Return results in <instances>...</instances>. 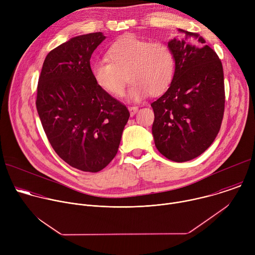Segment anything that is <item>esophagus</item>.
Here are the masks:
<instances>
[{"instance_id":"esophagus-1","label":"esophagus","mask_w":255,"mask_h":255,"mask_svg":"<svg viewBox=\"0 0 255 255\" xmlns=\"http://www.w3.org/2000/svg\"><path fill=\"white\" fill-rule=\"evenodd\" d=\"M128 109H129V112H130L131 116H133L138 111V107H136V106H131Z\"/></svg>"}]
</instances>
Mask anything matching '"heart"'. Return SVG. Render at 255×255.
<instances>
[{"instance_id":"obj_1","label":"heart","mask_w":255,"mask_h":255,"mask_svg":"<svg viewBox=\"0 0 255 255\" xmlns=\"http://www.w3.org/2000/svg\"><path fill=\"white\" fill-rule=\"evenodd\" d=\"M106 58L92 65V75L100 89L115 98L123 97L127 77L132 83L129 98L140 101L163 94L174 76L173 52L161 41L126 35L108 48Z\"/></svg>"}]
</instances>
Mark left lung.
<instances>
[{"instance_id": "8db88e82", "label": "left lung", "mask_w": 255, "mask_h": 255, "mask_svg": "<svg viewBox=\"0 0 255 255\" xmlns=\"http://www.w3.org/2000/svg\"><path fill=\"white\" fill-rule=\"evenodd\" d=\"M168 42L175 70L168 90L151 104L152 134L158 151L175 162L207 150L220 131L225 88L222 62L199 33L179 29Z\"/></svg>"}]
</instances>
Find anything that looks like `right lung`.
<instances>
[{"label":"right lung","instance_id":"right-lung-1","mask_svg":"<svg viewBox=\"0 0 255 255\" xmlns=\"http://www.w3.org/2000/svg\"><path fill=\"white\" fill-rule=\"evenodd\" d=\"M106 37L102 32L77 36L45 57L36 108L52 148L70 166L98 172L116 156L130 113L100 89L90 64Z\"/></svg>","mask_w":255,"mask_h":255}]
</instances>
